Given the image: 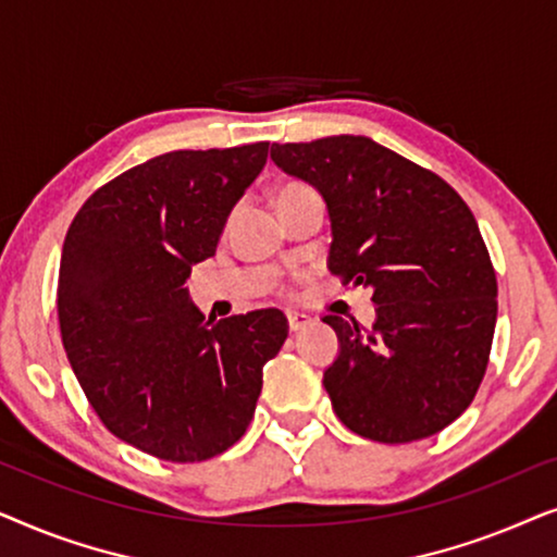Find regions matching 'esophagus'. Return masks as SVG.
<instances>
[{
  "instance_id": "obj_1",
  "label": "esophagus",
  "mask_w": 557,
  "mask_h": 557,
  "mask_svg": "<svg viewBox=\"0 0 557 557\" xmlns=\"http://www.w3.org/2000/svg\"><path fill=\"white\" fill-rule=\"evenodd\" d=\"M286 319H288V330L292 332H301L304 326H309V317L301 314V311H288Z\"/></svg>"
}]
</instances>
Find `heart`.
<instances>
[{"instance_id": "b5f03b06", "label": "heart", "mask_w": 557, "mask_h": 557, "mask_svg": "<svg viewBox=\"0 0 557 557\" xmlns=\"http://www.w3.org/2000/svg\"><path fill=\"white\" fill-rule=\"evenodd\" d=\"M292 187H301V185H286L284 189H281V193H286V189H292ZM281 193H278V195H281Z\"/></svg>"}]
</instances>
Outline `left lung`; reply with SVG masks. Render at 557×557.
I'll return each mask as SVG.
<instances>
[{"instance_id":"left-lung-1","label":"left lung","mask_w":557,"mask_h":557,"mask_svg":"<svg viewBox=\"0 0 557 557\" xmlns=\"http://www.w3.org/2000/svg\"><path fill=\"white\" fill-rule=\"evenodd\" d=\"M271 159L324 197L330 271L372 288V330L324 317L339 337L324 370L334 413L380 444L444 431L474 400L497 324V276L469 205L368 136L273 144Z\"/></svg>"}]
</instances>
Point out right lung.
Segmentation results:
<instances>
[{"instance_id": "add662e5", "label": "right lung", "mask_w": 557, "mask_h": 557, "mask_svg": "<svg viewBox=\"0 0 557 557\" xmlns=\"http://www.w3.org/2000/svg\"><path fill=\"white\" fill-rule=\"evenodd\" d=\"M265 157L269 141L159 154L98 187L67 227L58 276L67 360L106 429L157 459L227 451L288 337L278 309L212 322L185 288Z\"/></svg>"}]
</instances>
